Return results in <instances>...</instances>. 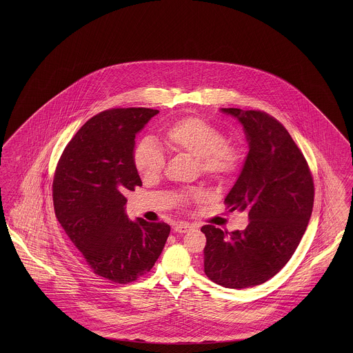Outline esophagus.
<instances>
[{"label": "esophagus", "instance_id": "1", "mask_svg": "<svg viewBox=\"0 0 353 353\" xmlns=\"http://www.w3.org/2000/svg\"><path fill=\"white\" fill-rule=\"evenodd\" d=\"M173 230L176 233H180V234H185V233H189L192 230V226L186 223H177L173 226Z\"/></svg>", "mask_w": 353, "mask_h": 353}]
</instances>
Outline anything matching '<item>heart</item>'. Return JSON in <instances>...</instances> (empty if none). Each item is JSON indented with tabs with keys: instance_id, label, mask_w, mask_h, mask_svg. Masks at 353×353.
<instances>
[{
	"instance_id": "b5f03b06",
	"label": "heart",
	"mask_w": 353,
	"mask_h": 353,
	"mask_svg": "<svg viewBox=\"0 0 353 353\" xmlns=\"http://www.w3.org/2000/svg\"><path fill=\"white\" fill-rule=\"evenodd\" d=\"M167 148L181 155L199 161V167L212 179H225L238 168L239 151L226 143L221 130L202 119L185 118L174 123L164 134ZM134 167L142 179H155L164 167V155L161 150L148 141L139 143L133 152ZM180 202H186L185 194H177Z\"/></svg>"
}]
</instances>
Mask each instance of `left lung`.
I'll return each mask as SVG.
<instances>
[{
  "label": "left lung",
  "instance_id": "obj_1",
  "mask_svg": "<svg viewBox=\"0 0 353 353\" xmlns=\"http://www.w3.org/2000/svg\"><path fill=\"white\" fill-rule=\"evenodd\" d=\"M236 119L248 151L228 192L229 211L248 214L245 230L204 225V273L226 289L267 282L288 264L310 223L314 186L308 164L286 128L265 112L220 108Z\"/></svg>",
  "mask_w": 353,
  "mask_h": 353
}]
</instances>
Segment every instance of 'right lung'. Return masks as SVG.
Here are the masks:
<instances>
[{
	"instance_id": "right-lung-1",
	"label": "right lung",
	"mask_w": 353,
	"mask_h": 353,
	"mask_svg": "<svg viewBox=\"0 0 353 353\" xmlns=\"http://www.w3.org/2000/svg\"><path fill=\"white\" fill-rule=\"evenodd\" d=\"M152 108H114L89 119L68 142L53 182L59 224L99 277L125 285L154 267L171 226L129 220L125 194L142 186L134 167L136 137Z\"/></svg>"
}]
</instances>
